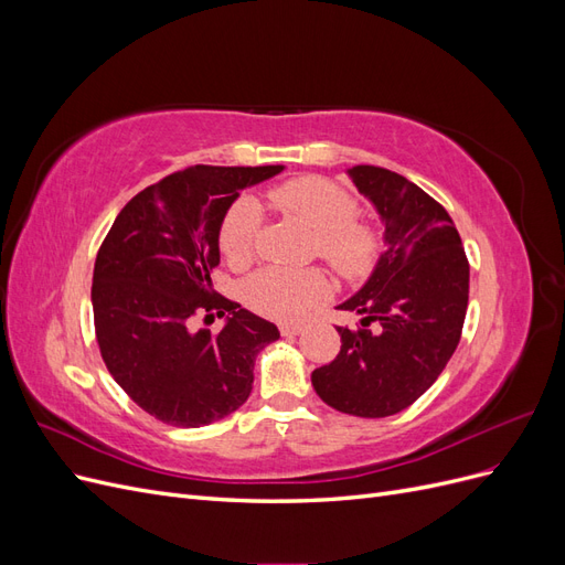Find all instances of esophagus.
<instances>
[{"label": "esophagus", "instance_id": "obj_1", "mask_svg": "<svg viewBox=\"0 0 565 565\" xmlns=\"http://www.w3.org/2000/svg\"><path fill=\"white\" fill-rule=\"evenodd\" d=\"M301 330H303V324H299V322H282V324H280V334H282V337L299 334Z\"/></svg>", "mask_w": 565, "mask_h": 565}]
</instances>
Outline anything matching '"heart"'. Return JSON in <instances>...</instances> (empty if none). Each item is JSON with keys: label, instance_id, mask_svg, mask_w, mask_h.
<instances>
[{"label": "heart", "instance_id": "1", "mask_svg": "<svg viewBox=\"0 0 565 565\" xmlns=\"http://www.w3.org/2000/svg\"><path fill=\"white\" fill-rule=\"evenodd\" d=\"M268 202L292 214L316 235V252L344 280H363L377 266L382 233L358 216V202L344 188L320 177H299L268 193ZM259 207L252 200L235 202L218 228V249L233 266L252 259ZM330 295L320 270L264 268L245 282L249 309L270 320H299Z\"/></svg>", "mask_w": 565, "mask_h": 565}]
</instances>
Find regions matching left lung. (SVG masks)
<instances>
[{
  "label": "left lung",
  "instance_id": "left-lung-1",
  "mask_svg": "<svg viewBox=\"0 0 565 565\" xmlns=\"http://www.w3.org/2000/svg\"><path fill=\"white\" fill-rule=\"evenodd\" d=\"M349 177L377 210L386 249L337 306L361 316V328H337L341 349L311 382L339 413L377 419L413 405L448 365L467 316L469 262L450 214L419 185L372 164Z\"/></svg>",
  "mask_w": 565,
  "mask_h": 565
}]
</instances>
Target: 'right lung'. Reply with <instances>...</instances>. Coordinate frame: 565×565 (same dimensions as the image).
<instances>
[{
    "label": "right lung",
    "instance_id": "add662e5",
    "mask_svg": "<svg viewBox=\"0 0 565 565\" xmlns=\"http://www.w3.org/2000/svg\"><path fill=\"white\" fill-rule=\"evenodd\" d=\"M195 164L134 195L94 264L92 306L113 380L156 419L198 429L235 413L252 391L254 361L280 337L273 322L214 292L218 228L243 188L282 172ZM230 313L218 335L194 318Z\"/></svg>",
    "mask_w": 565,
    "mask_h": 565
}]
</instances>
